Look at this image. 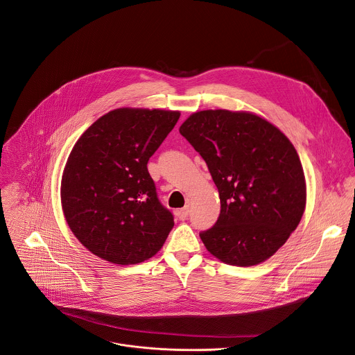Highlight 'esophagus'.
<instances>
[{
  "label": "esophagus",
  "mask_w": 355,
  "mask_h": 355,
  "mask_svg": "<svg viewBox=\"0 0 355 355\" xmlns=\"http://www.w3.org/2000/svg\"><path fill=\"white\" fill-rule=\"evenodd\" d=\"M175 215L178 216V219L185 220V219L188 218V215H189V205H187V207H184V208H181V209H177V211H175Z\"/></svg>",
  "instance_id": "esophagus-1"
}]
</instances>
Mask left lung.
I'll return each instance as SVG.
<instances>
[{"mask_svg":"<svg viewBox=\"0 0 355 355\" xmlns=\"http://www.w3.org/2000/svg\"><path fill=\"white\" fill-rule=\"evenodd\" d=\"M180 133L205 160L219 192V218L200 233L208 252L239 267L270 259L305 211V175L294 146L268 121L229 110L197 112Z\"/></svg>","mask_w":355,"mask_h":355,"instance_id":"1","label":"left lung"}]
</instances>
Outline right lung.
Wrapping results in <instances>:
<instances>
[{"label": "right lung", "mask_w": 355, "mask_h": 355, "mask_svg": "<svg viewBox=\"0 0 355 355\" xmlns=\"http://www.w3.org/2000/svg\"><path fill=\"white\" fill-rule=\"evenodd\" d=\"M178 112L117 109L96 119L75 144L61 182L65 219L95 256L129 266L158 253L174 226L147 163Z\"/></svg>", "instance_id": "add662e5"}]
</instances>
